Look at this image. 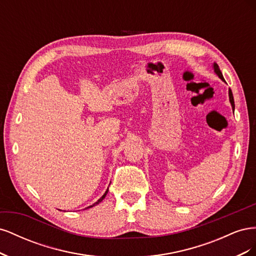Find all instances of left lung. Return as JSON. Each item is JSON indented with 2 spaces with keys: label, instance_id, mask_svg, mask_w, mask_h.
Instances as JSON below:
<instances>
[{
  "label": "left lung",
  "instance_id": "8db88e82",
  "mask_svg": "<svg viewBox=\"0 0 256 256\" xmlns=\"http://www.w3.org/2000/svg\"><path fill=\"white\" fill-rule=\"evenodd\" d=\"M212 68H214V74H216V76H218L219 78H220L223 82H226V80H224V78H223V74H222V72H221V70H220V68H219L218 64H216V63H214V64H212ZM228 97H230V104H232V108H233V110H235L234 97H233V92H232L230 88H228Z\"/></svg>",
  "mask_w": 256,
  "mask_h": 256
}]
</instances>
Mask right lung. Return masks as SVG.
<instances>
[{
  "mask_svg": "<svg viewBox=\"0 0 256 256\" xmlns=\"http://www.w3.org/2000/svg\"><path fill=\"white\" fill-rule=\"evenodd\" d=\"M108 191H109V188H108V189H106V191L104 192V196H102V198H99V200H97V202H96V203H94V204H92V205H90V206H88V207H86V208H84V209H88V208H92V207H94V206L98 205V204H99L100 202H102V200H104V198H106V196L108 194Z\"/></svg>",
  "mask_w": 256,
  "mask_h": 256,
  "instance_id": "1",
  "label": "right lung"
}]
</instances>
